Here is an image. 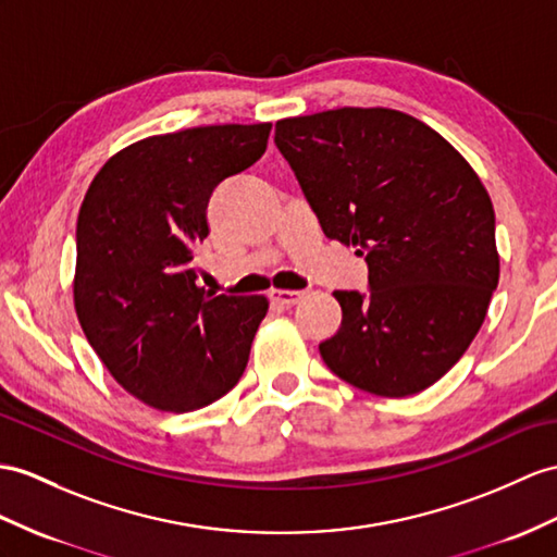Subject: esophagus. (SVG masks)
I'll return each mask as SVG.
<instances>
[{"mask_svg":"<svg viewBox=\"0 0 557 557\" xmlns=\"http://www.w3.org/2000/svg\"><path fill=\"white\" fill-rule=\"evenodd\" d=\"M269 300L274 305H281V307H293L302 300V293L300 290H271Z\"/></svg>","mask_w":557,"mask_h":557,"instance_id":"1","label":"esophagus"}]
</instances>
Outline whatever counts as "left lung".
Masks as SVG:
<instances>
[{
  "mask_svg": "<svg viewBox=\"0 0 557 557\" xmlns=\"http://www.w3.org/2000/svg\"><path fill=\"white\" fill-rule=\"evenodd\" d=\"M325 238L355 246L369 293L335 290L341 329L319 345L345 383L377 397L435 385L466 355L498 286L492 198L468 160L392 108L276 122Z\"/></svg>",
  "mask_w": 557,
  "mask_h": 557,
  "instance_id": "8db88e82",
  "label": "left lung"
}]
</instances>
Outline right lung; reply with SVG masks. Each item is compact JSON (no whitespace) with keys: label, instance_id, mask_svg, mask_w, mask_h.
Here are the masks:
<instances>
[{"label":"right lung","instance_id":"add662e5","mask_svg":"<svg viewBox=\"0 0 557 557\" xmlns=\"http://www.w3.org/2000/svg\"><path fill=\"white\" fill-rule=\"evenodd\" d=\"M271 125H210L122 148L77 214L73 297L89 345L129 395L186 413L224 397L267 317L264 295L198 288L216 186L267 151Z\"/></svg>","mask_w":557,"mask_h":557}]
</instances>
